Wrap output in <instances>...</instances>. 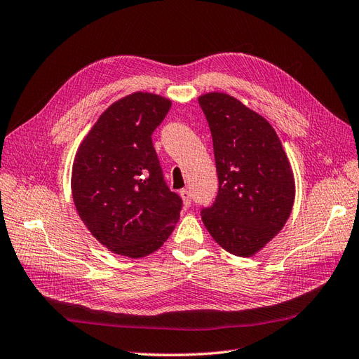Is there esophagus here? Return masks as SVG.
<instances>
[{"label":"esophagus","instance_id":"esophagus-1","mask_svg":"<svg viewBox=\"0 0 359 359\" xmlns=\"http://www.w3.org/2000/svg\"><path fill=\"white\" fill-rule=\"evenodd\" d=\"M180 197L183 200V204H185L187 208L191 206V192L188 189H180Z\"/></svg>","mask_w":359,"mask_h":359}]
</instances>
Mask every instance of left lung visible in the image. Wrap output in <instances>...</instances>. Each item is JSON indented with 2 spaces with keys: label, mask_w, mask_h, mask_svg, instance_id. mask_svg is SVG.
<instances>
[{
  "label": "left lung",
  "mask_w": 359,
  "mask_h": 359,
  "mask_svg": "<svg viewBox=\"0 0 359 359\" xmlns=\"http://www.w3.org/2000/svg\"><path fill=\"white\" fill-rule=\"evenodd\" d=\"M198 104L213 140L219 188L201 219L219 247L250 257L273 239L289 219L294 179L281 141L269 121L225 93Z\"/></svg>",
  "instance_id": "8db88e82"
}]
</instances>
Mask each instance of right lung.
I'll return each instance as SVG.
<instances>
[{
	"label": "right lung",
	"instance_id": "obj_1",
	"mask_svg": "<svg viewBox=\"0 0 359 359\" xmlns=\"http://www.w3.org/2000/svg\"><path fill=\"white\" fill-rule=\"evenodd\" d=\"M171 100L137 91L114 102L81 142L72 197L88 231L130 259L156 251L172 233L182 198L163 180L151 134Z\"/></svg>",
	"mask_w": 359,
	"mask_h": 359
}]
</instances>
